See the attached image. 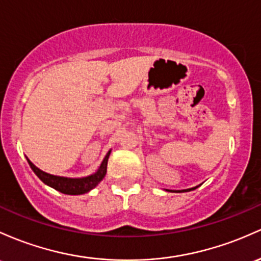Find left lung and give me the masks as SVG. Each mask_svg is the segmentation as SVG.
Returning a JSON list of instances; mask_svg holds the SVG:
<instances>
[{"mask_svg":"<svg viewBox=\"0 0 261 261\" xmlns=\"http://www.w3.org/2000/svg\"><path fill=\"white\" fill-rule=\"evenodd\" d=\"M197 187H193V188H188V190H182V191H177V192H188V191H192V190H196Z\"/></svg>","mask_w":261,"mask_h":261,"instance_id":"obj_1","label":"left lung"}]
</instances>
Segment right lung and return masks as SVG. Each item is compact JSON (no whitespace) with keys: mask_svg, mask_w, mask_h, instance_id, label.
<instances>
[{"mask_svg":"<svg viewBox=\"0 0 261 261\" xmlns=\"http://www.w3.org/2000/svg\"><path fill=\"white\" fill-rule=\"evenodd\" d=\"M111 151H109L105 156V159L102 160L101 165L98 168L95 173L90 174V176L83 177V178H68V177H61V176H53L47 172H43L42 170H39L38 167L33 165L30 160L27 159L28 163H30L31 168L33 170V172L38 176V178L41 179L43 183H45L49 187L54 188V190L62 192L64 194H71V196H76V194H84L88 193L89 191H91L93 188H95L100 182L102 181V178L107 174V167H108V160L110 156Z\"/></svg>","mask_w":261,"mask_h":261,"instance_id":"obj_1","label":"right lung"}]
</instances>
